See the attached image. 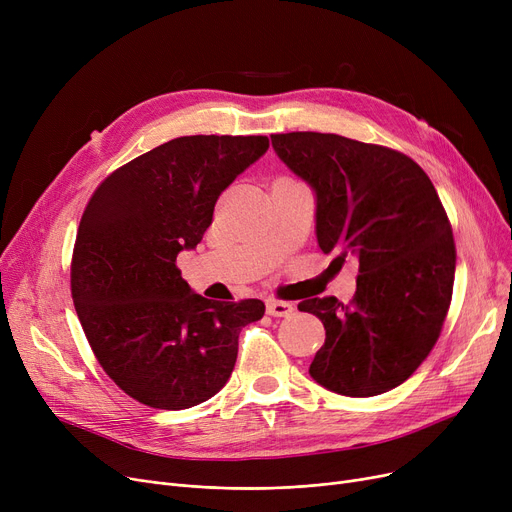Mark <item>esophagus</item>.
Wrapping results in <instances>:
<instances>
[{
    "label": "esophagus",
    "instance_id": "1",
    "mask_svg": "<svg viewBox=\"0 0 512 512\" xmlns=\"http://www.w3.org/2000/svg\"><path fill=\"white\" fill-rule=\"evenodd\" d=\"M294 307L290 303H284V301H267V313L274 315V317H288L292 315Z\"/></svg>",
    "mask_w": 512,
    "mask_h": 512
}]
</instances>
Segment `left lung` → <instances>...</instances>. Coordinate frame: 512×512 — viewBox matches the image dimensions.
<instances>
[{"label": "left lung", "instance_id": "8db88e82", "mask_svg": "<svg viewBox=\"0 0 512 512\" xmlns=\"http://www.w3.org/2000/svg\"><path fill=\"white\" fill-rule=\"evenodd\" d=\"M284 164L317 199L319 249L359 259L351 305L309 299L326 328L309 373L342 396H375L409 380L446 319L456 249L429 176L394 149L324 132L272 134Z\"/></svg>", "mask_w": 512, "mask_h": 512}]
</instances>
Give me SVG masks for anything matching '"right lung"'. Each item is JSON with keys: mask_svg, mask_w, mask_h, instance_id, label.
Wrapping results in <instances>:
<instances>
[{"mask_svg": "<svg viewBox=\"0 0 512 512\" xmlns=\"http://www.w3.org/2000/svg\"><path fill=\"white\" fill-rule=\"evenodd\" d=\"M267 137L172 139L107 176L76 232L70 290L93 353L120 390L153 409H191L234 369L238 334L261 319L259 299L209 301L182 280L213 207L267 151Z\"/></svg>", "mask_w": 512, "mask_h": 512, "instance_id": "1", "label": "right lung"}]
</instances>
